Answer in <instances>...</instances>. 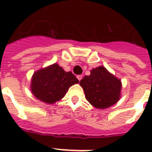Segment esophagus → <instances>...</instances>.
Listing matches in <instances>:
<instances>
[{
	"instance_id": "esophagus-1",
	"label": "esophagus",
	"mask_w": 152,
	"mask_h": 152,
	"mask_svg": "<svg viewBox=\"0 0 152 152\" xmlns=\"http://www.w3.org/2000/svg\"><path fill=\"white\" fill-rule=\"evenodd\" d=\"M77 78L78 79V80H79V81H80V80H81V79H82V75H77Z\"/></svg>"
}]
</instances>
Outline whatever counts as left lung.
<instances>
[{
    "label": "left lung",
    "instance_id": "8db88e82",
    "mask_svg": "<svg viewBox=\"0 0 152 152\" xmlns=\"http://www.w3.org/2000/svg\"><path fill=\"white\" fill-rule=\"evenodd\" d=\"M85 97L91 105L97 109L108 108L117 103L121 96V80L100 66L91 71L80 81Z\"/></svg>",
    "mask_w": 152,
    "mask_h": 152
}]
</instances>
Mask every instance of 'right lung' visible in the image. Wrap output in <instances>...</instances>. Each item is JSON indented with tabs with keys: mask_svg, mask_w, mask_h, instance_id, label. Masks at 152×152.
I'll return each mask as SVG.
<instances>
[{
	"mask_svg": "<svg viewBox=\"0 0 152 152\" xmlns=\"http://www.w3.org/2000/svg\"><path fill=\"white\" fill-rule=\"evenodd\" d=\"M77 83L79 80L72 72H64L55 63L33 74L31 91L42 102L52 104L64 97L68 88Z\"/></svg>",
	"mask_w": 152,
	"mask_h": 152,
	"instance_id": "add662e5",
	"label": "right lung"
}]
</instances>
